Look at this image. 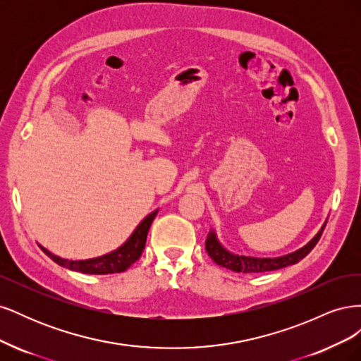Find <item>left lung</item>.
I'll return each instance as SVG.
<instances>
[{
  "instance_id": "left-lung-1",
  "label": "left lung",
  "mask_w": 361,
  "mask_h": 361,
  "mask_svg": "<svg viewBox=\"0 0 361 361\" xmlns=\"http://www.w3.org/2000/svg\"><path fill=\"white\" fill-rule=\"evenodd\" d=\"M326 223H324V226L321 227V231L314 235V238L309 244H305L302 248L293 251V253H289L286 256H280V257H250V256H239V255H233L231 251L226 250L218 238L215 235L214 231H211L207 233L206 238V251L207 255L211 256V259L215 262L216 265H220L223 268H227L235 272H244V274H251V272H265V271H274V269H280L285 268L289 265L297 264L301 259H304L307 256L310 251L313 250V247L318 244L319 238L324 232V227Z\"/></svg>"
}]
</instances>
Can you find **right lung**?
Here are the masks:
<instances>
[{"label":"right lung","instance_id":"right-lung-1","mask_svg":"<svg viewBox=\"0 0 361 361\" xmlns=\"http://www.w3.org/2000/svg\"><path fill=\"white\" fill-rule=\"evenodd\" d=\"M157 214H158V209L149 214L145 220L137 226L133 235L128 238V241L123 245H120L117 250L111 251V253L94 257V259L68 260V259L52 255L51 251L47 250L45 247L42 245L39 247L42 248L43 253H45L48 257H51L56 264L68 268L71 271H78V272H82V274H114V272H123L133 265L135 260H138L141 253H143L147 232Z\"/></svg>","mask_w":361,"mask_h":361}]
</instances>
